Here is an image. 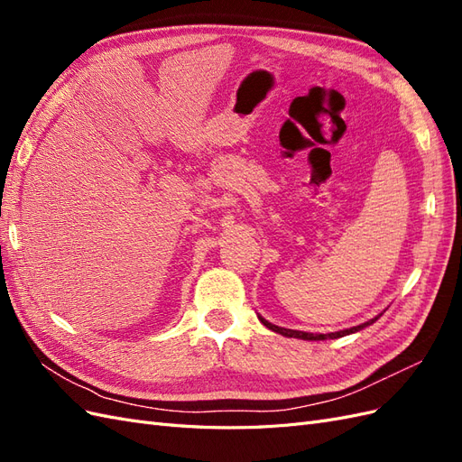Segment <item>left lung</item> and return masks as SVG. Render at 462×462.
Returning <instances> with one entry per match:
<instances>
[{
    "instance_id": "1",
    "label": "left lung",
    "mask_w": 462,
    "mask_h": 462,
    "mask_svg": "<svg viewBox=\"0 0 462 462\" xmlns=\"http://www.w3.org/2000/svg\"><path fill=\"white\" fill-rule=\"evenodd\" d=\"M382 316V314H380ZM380 316H375V318H372L370 321H365V324H360V326H355V328H348V329H341V331H333V333H309V331H297V329H287V328H279V326H273V324H270L268 319H263L262 316H258L260 318V321L262 324L268 328V329H272V331H275V333H279V335H283V337H297V339H304V341H324V339H337V337H345V335H351V333H356V331H360V329H365L366 326H372L374 321L380 318Z\"/></svg>"
}]
</instances>
